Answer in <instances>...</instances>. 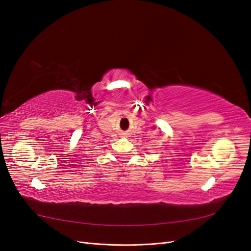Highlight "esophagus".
Listing matches in <instances>:
<instances>
[{
  "mask_svg": "<svg viewBox=\"0 0 251 251\" xmlns=\"http://www.w3.org/2000/svg\"><path fill=\"white\" fill-rule=\"evenodd\" d=\"M127 134L126 133H123V136H124V137H127V136H126Z\"/></svg>",
  "mask_w": 251,
  "mask_h": 251,
  "instance_id": "obj_1",
  "label": "esophagus"
}]
</instances>
